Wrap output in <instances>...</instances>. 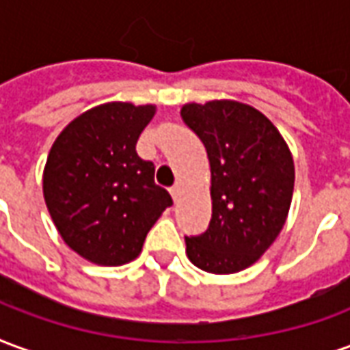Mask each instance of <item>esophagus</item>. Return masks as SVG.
<instances>
[{
	"mask_svg": "<svg viewBox=\"0 0 350 350\" xmlns=\"http://www.w3.org/2000/svg\"><path fill=\"white\" fill-rule=\"evenodd\" d=\"M170 195H172V198H174V200H178V197H180V185L170 187Z\"/></svg>",
	"mask_w": 350,
	"mask_h": 350,
	"instance_id": "34e87169",
	"label": "esophagus"
}]
</instances>
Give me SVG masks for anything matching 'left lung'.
I'll list each match as a JSON object with an SVG mask.
<instances>
[{
    "instance_id": "8db88e82",
    "label": "left lung",
    "mask_w": 350,
    "mask_h": 350,
    "mask_svg": "<svg viewBox=\"0 0 350 350\" xmlns=\"http://www.w3.org/2000/svg\"><path fill=\"white\" fill-rule=\"evenodd\" d=\"M182 118L212 168V219L202 234L185 236L187 257L210 273H234L257 262L285 225L293 155L273 123L238 100L189 103Z\"/></svg>"
}]
</instances>
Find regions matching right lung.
<instances>
[{
  "label": "right lung",
  "mask_w": 350,
  "mask_h": 350,
  "mask_svg": "<svg viewBox=\"0 0 350 350\" xmlns=\"http://www.w3.org/2000/svg\"><path fill=\"white\" fill-rule=\"evenodd\" d=\"M155 107L107 103L72 120L52 146L42 193L54 225L80 257L103 266L131 262L150 228L172 206L153 182L137 140Z\"/></svg>",
  "instance_id": "1"
}]
</instances>
